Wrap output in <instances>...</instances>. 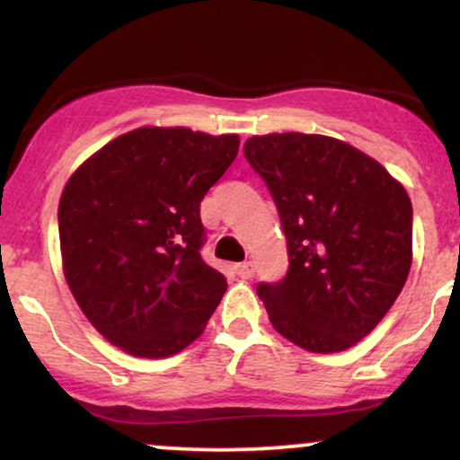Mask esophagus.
Returning a JSON list of instances; mask_svg holds the SVG:
<instances>
[{"label": "esophagus", "mask_w": 460, "mask_h": 460, "mask_svg": "<svg viewBox=\"0 0 460 460\" xmlns=\"http://www.w3.org/2000/svg\"><path fill=\"white\" fill-rule=\"evenodd\" d=\"M235 274L240 279H251L252 274H255V266H252L251 261H244V263H237L235 266Z\"/></svg>", "instance_id": "esophagus-1"}]
</instances>
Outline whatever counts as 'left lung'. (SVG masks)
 <instances>
[{"label":"left lung","instance_id":"8db88e82","mask_svg":"<svg viewBox=\"0 0 460 460\" xmlns=\"http://www.w3.org/2000/svg\"><path fill=\"white\" fill-rule=\"evenodd\" d=\"M244 157L270 190L288 240L285 277L257 285L272 326L309 352L355 346L409 277V194L376 160L329 136H252Z\"/></svg>","mask_w":460,"mask_h":460}]
</instances>
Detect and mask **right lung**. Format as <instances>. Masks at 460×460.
Listing matches in <instances>:
<instances>
[{
	"instance_id": "1",
	"label": "right lung",
	"mask_w": 460,
	"mask_h": 460,
	"mask_svg": "<svg viewBox=\"0 0 460 460\" xmlns=\"http://www.w3.org/2000/svg\"><path fill=\"white\" fill-rule=\"evenodd\" d=\"M237 146L235 134L140 128L68 179L58 208L66 283L94 329L129 355L181 352L226 292L200 257V200Z\"/></svg>"
}]
</instances>
